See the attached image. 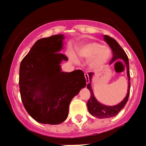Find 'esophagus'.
Instances as JSON below:
<instances>
[{
  "instance_id": "34e87169",
  "label": "esophagus",
  "mask_w": 146,
  "mask_h": 146,
  "mask_svg": "<svg viewBox=\"0 0 146 146\" xmlns=\"http://www.w3.org/2000/svg\"><path fill=\"white\" fill-rule=\"evenodd\" d=\"M84 77H85V79H86L87 83L89 82V76H88V73H84Z\"/></svg>"
}]
</instances>
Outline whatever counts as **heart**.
Wrapping results in <instances>:
<instances>
[{"mask_svg":"<svg viewBox=\"0 0 146 146\" xmlns=\"http://www.w3.org/2000/svg\"><path fill=\"white\" fill-rule=\"evenodd\" d=\"M77 52L82 58H90L89 65L94 70L102 68L111 56V50L97 42H90L82 45L78 48ZM70 58L76 62V58L73 54L70 55Z\"/></svg>","mask_w":146,"mask_h":146,"instance_id":"b5f03b06","label":"heart"}]
</instances>
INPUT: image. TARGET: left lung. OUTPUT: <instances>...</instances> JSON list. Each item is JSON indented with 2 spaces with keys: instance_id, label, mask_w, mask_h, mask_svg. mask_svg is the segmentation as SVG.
I'll return each mask as SVG.
<instances>
[{
  "instance_id": "left-lung-1",
  "label": "left lung",
  "mask_w": 146,
  "mask_h": 146,
  "mask_svg": "<svg viewBox=\"0 0 146 146\" xmlns=\"http://www.w3.org/2000/svg\"><path fill=\"white\" fill-rule=\"evenodd\" d=\"M104 39L107 42L108 44L110 46L111 50L113 52V58L111 59L110 64L116 62L118 59H122L125 62L127 67V76L128 78V93L127 95L125 97V99L121 102L118 105H116L114 106H107L104 105L100 103L95 98L92 90L91 86H90V82H91L92 76L94 75L93 73H89V82L87 84V88L90 92V97L88 101L87 106H88V111L92 116L100 119L103 118H109V117H115L119 111L125 107V104L128 102V97H129L130 94V88H131V82H130V72H129V63H128V56L126 55L123 49L119 46L117 41L113 39V38L110 37L108 35H104Z\"/></svg>"
}]
</instances>
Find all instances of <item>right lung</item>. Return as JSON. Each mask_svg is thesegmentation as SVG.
<instances>
[{
	"mask_svg": "<svg viewBox=\"0 0 146 146\" xmlns=\"http://www.w3.org/2000/svg\"><path fill=\"white\" fill-rule=\"evenodd\" d=\"M64 38V35H55L39 39L21 62L22 102L28 113L43 124L65 120L71 100L86 85L82 70L62 71L60 64L68 60L60 52Z\"/></svg>",
	"mask_w": 146,
	"mask_h": 146,
	"instance_id": "obj_1",
	"label": "right lung"
}]
</instances>
